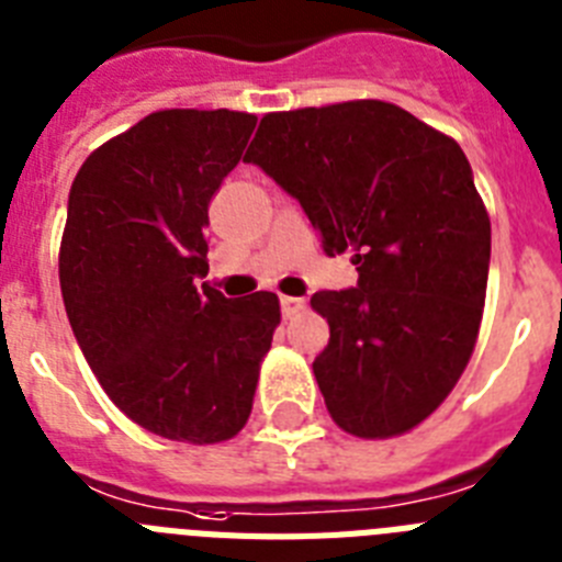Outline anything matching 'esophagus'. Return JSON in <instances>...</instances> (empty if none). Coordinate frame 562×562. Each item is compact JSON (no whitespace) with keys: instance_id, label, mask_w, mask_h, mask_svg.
<instances>
[{"instance_id":"obj_1","label":"esophagus","mask_w":562,"mask_h":562,"mask_svg":"<svg viewBox=\"0 0 562 562\" xmlns=\"http://www.w3.org/2000/svg\"><path fill=\"white\" fill-rule=\"evenodd\" d=\"M280 308L282 316H296L305 308V300H302V296H280Z\"/></svg>"}]
</instances>
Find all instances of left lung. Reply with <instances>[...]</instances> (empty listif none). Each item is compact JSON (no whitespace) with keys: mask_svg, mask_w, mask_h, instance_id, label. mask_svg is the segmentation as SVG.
I'll return each mask as SVG.
<instances>
[{"mask_svg":"<svg viewBox=\"0 0 562 562\" xmlns=\"http://www.w3.org/2000/svg\"><path fill=\"white\" fill-rule=\"evenodd\" d=\"M300 200L356 288L311 296L330 325L314 375L359 438L402 436L450 396L475 350L492 228L470 160L387 101L268 112L246 153Z\"/></svg>","mask_w":562,"mask_h":562,"instance_id":"1","label":"left lung"}]
</instances>
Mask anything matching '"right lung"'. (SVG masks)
<instances>
[{
	"instance_id": "add662e5",
	"label": "right lung",
	"mask_w": 562,
	"mask_h": 562,
	"mask_svg": "<svg viewBox=\"0 0 562 562\" xmlns=\"http://www.w3.org/2000/svg\"><path fill=\"white\" fill-rule=\"evenodd\" d=\"M257 119L160 110L99 146L72 180L58 282L112 404L169 441H228L251 416L280 300H226L209 274V200Z\"/></svg>"
}]
</instances>
